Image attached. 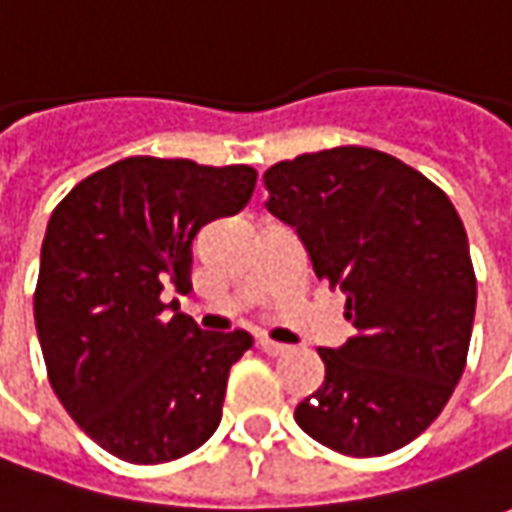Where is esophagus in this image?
Returning <instances> with one entry per match:
<instances>
[{"label": "esophagus", "mask_w": 512, "mask_h": 512, "mask_svg": "<svg viewBox=\"0 0 512 512\" xmlns=\"http://www.w3.org/2000/svg\"><path fill=\"white\" fill-rule=\"evenodd\" d=\"M257 348H260L263 354H269V357H280V354H286V351H289V345L274 343V340H266V337H260V340H257Z\"/></svg>", "instance_id": "1"}]
</instances>
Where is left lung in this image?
I'll use <instances>...</instances> for the list:
<instances>
[{
    "label": "left lung",
    "instance_id": "obj_1",
    "mask_svg": "<svg viewBox=\"0 0 512 512\" xmlns=\"http://www.w3.org/2000/svg\"><path fill=\"white\" fill-rule=\"evenodd\" d=\"M266 209L297 229L314 274L345 294L357 334L320 348L326 382L294 419L345 456L414 442L467 362L476 274L459 212L388 152L334 147L266 169Z\"/></svg>",
    "mask_w": 512,
    "mask_h": 512
}]
</instances>
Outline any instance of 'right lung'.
<instances>
[{
    "mask_svg": "<svg viewBox=\"0 0 512 512\" xmlns=\"http://www.w3.org/2000/svg\"><path fill=\"white\" fill-rule=\"evenodd\" d=\"M255 181L246 164L133 155L50 215L33 294L47 377L81 431L124 462L181 459L221 425L229 368L252 337L203 334L164 289H189L195 235L238 215Z\"/></svg>",
    "mask_w": 512,
    "mask_h": 512,
    "instance_id": "obj_1",
    "label": "right lung"
}]
</instances>
